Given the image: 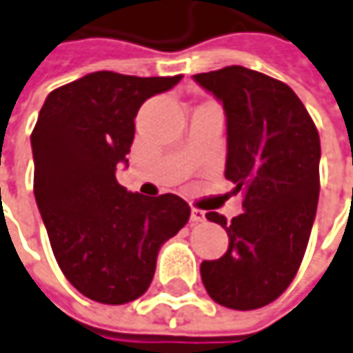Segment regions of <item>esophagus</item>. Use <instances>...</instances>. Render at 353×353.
<instances>
[{
    "label": "esophagus",
    "instance_id": "obj_1",
    "mask_svg": "<svg viewBox=\"0 0 353 353\" xmlns=\"http://www.w3.org/2000/svg\"><path fill=\"white\" fill-rule=\"evenodd\" d=\"M191 222L196 224V222H205V212L199 210V208H191Z\"/></svg>",
    "mask_w": 353,
    "mask_h": 353
}]
</instances>
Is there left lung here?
I'll use <instances>...</instances> for the list:
<instances>
[{"label":"left lung","mask_w":353,"mask_h":353,"mask_svg":"<svg viewBox=\"0 0 353 353\" xmlns=\"http://www.w3.org/2000/svg\"><path fill=\"white\" fill-rule=\"evenodd\" d=\"M193 79L224 106V176L243 193L245 210L232 222L207 214L230 245L201 263V278L224 307H265L290 286L307 249L319 203V131L296 92L272 77L232 65Z\"/></svg>","instance_id":"obj_1"}]
</instances>
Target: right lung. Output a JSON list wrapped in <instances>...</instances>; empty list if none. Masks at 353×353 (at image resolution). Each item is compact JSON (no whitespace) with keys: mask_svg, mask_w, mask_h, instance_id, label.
<instances>
[{"mask_svg":"<svg viewBox=\"0 0 353 353\" xmlns=\"http://www.w3.org/2000/svg\"><path fill=\"white\" fill-rule=\"evenodd\" d=\"M179 81L96 71L52 90L38 114L30 135L36 205L61 272L98 303L143 296L160 247L191 214L181 196L148 199L116 179L139 108Z\"/></svg>","mask_w":353,"mask_h":353,"instance_id":"obj_1","label":"right lung"}]
</instances>
